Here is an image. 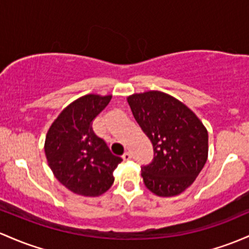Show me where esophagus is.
Segmentation results:
<instances>
[{"label":"esophagus","mask_w":249,"mask_h":249,"mask_svg":"<svg viewBox=\"0 0 249 249\" xmlns=\"http://www.w3.org/2000/svg\"><path fill=\"white\" fill-rule=\"evenodd\" d=\"M131 157H132V156H131L129 151H126L124 155H123V160H130Z\"/></svg>","instance_id":"obj_1"}]
</instances>
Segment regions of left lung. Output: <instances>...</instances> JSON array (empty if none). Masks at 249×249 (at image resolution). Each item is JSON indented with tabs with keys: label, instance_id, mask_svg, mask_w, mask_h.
<instances>
[{
	"label": "left lung",
	"instance_id": "1",
	"mask_svg": "<svg viewBox=\"0 0 249 249\" xmlns=\"http://www.w3.org/2000/svg\"><path fill=\"white\" fill-rule=\"evenodd\" d=\"M127 103L154 146V160L142 168L144 184L157 196L179 195L193 184L207 162L206 126L187 105L164 92L131 94Z\"/></svg>",
	"mask_w": 249,
	"mask_h": 249
}]
</instances>
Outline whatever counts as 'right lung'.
Here are the masks:
<instances>
[{
  "label": "right lung",
  "mask_w": 249,
  "mask_h": 249,
  "mask_svg": "<svg viewBox=\"0 0 249 249\" xmlns=\"http://www.w3.org/2000/svg\"><path fill=\"white\" fill-rule=\"evenodd\" d=\"M111 98V94L78 98L60 112L46 135L45 155L52 173L76 195L95 197L106 193L114 182L113 170L123 160L91 126Z\"/></svg>",
  "instance_id": "obj_1"
}]
</instances>
